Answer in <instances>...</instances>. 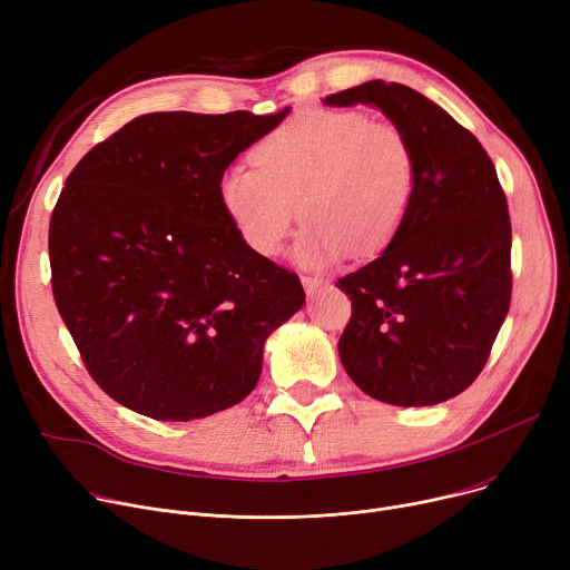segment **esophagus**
Here are the masks:
<instances>
[{
  "label": "esophagus",
  "mask_w": 570,
  "mask_h": 570,
  "mask_svg": "<svg viewBox=\"0 0 570 570\" xmlns=\"http://www.w3.org/2000/svg\"><path fill=\"white\" fill-rule=\"evenodd\" d=\"M301 283H304V289H306V294H308V296H315V294L324 287V283H322V281H317V278H304Z\"/></svg>",
  "instance_id": "esophagus-1"
}]
</instances>
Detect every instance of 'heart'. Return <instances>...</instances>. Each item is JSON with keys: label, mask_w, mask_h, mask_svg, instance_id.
Wrapping results in <instances>:
<instances>
[{"label": "heart", "mask_w": 570, "mask_h": 570, "mask_svg": "<svg viewBox=\"0 0 570 570\" xmlns=\"http://www.w3.org/2000/svg\"><path fill=\"white\" fill-rule=\"evenodd\" d=\"M416 193L412 142L358 110H308L269 132L253 165L223 173L218 199L242 242L276 255L298 218L294 259L308 269L382 250L407 220Z\"/></svg>", "instance_id": "heart-1"}]
</instances>
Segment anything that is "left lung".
I'll list each match as a JSON object with an SVG mask.
<instances>
[{
	"label": "left lung",
	"instance_id": "1",
	"mask_svg": "<svg viewBox=\"0 0 570 570\" xmlns=\"http://www.w3.org/2000/svg\"><path fill=\"white\" fill-rule=\"evenodd\" d=\"M322 104L382 110L416 156L407 220L380 257L336 283L352 298L343 367L382 403H444L479 377L511 306V218L494 165L412 87L371 80Z\"/></svg>",
	"mask_w": 570,
	"mask_h": 570
}]
</instances>
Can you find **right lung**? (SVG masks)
I'll return each instance as SVG.
<instances>
[{
    "label": "right lung",
    "instance_id": "add662e5",
    "mask_svg": "<svg viewBox=\"0 0 570 570\" xmlns=\"http://www.w3.org/2000/svg\"><path fill=\"white\" fill-rule=\"evenodd\" d=\"M287 115L149 112L66 179L48 239L55 304L119 405L156 421L234 407L266 338L304 306L298 276L253 253L218 199L229 163Z\"/></svg>",
    "mask_w": 570,
    "mask_h": 570
}]
</instances>
